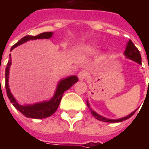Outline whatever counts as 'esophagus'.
Returning <instances> with one entry per match:
<instances>
[{
  "label": "esophagus",
  "mask_w": 149,
  "mask_h": 149,
  "mask_svg": "<svg viewBox=\"0 0 149 149\" xmlns=\"http://www.w3.org/2000/svg\"><path fill=\"white\" fill-rule=\"evenodd\" d=\"M88 72L85 70H82V71L79 72V73H78V78L81 81L85 80L88 77Z\"/></svg>",
  "instance_id": "34e87169"
}]
</instances>
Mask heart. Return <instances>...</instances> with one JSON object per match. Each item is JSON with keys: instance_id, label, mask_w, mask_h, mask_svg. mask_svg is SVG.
Masks as SVG:
<instances>
[{"instance_id": "obj_1", "label": "heart", "mask_w": 149, "mask_h": 149, "mask_svg": "<svg viewBox=\"0 0 149 149\" xmlns=\"http://www.w3.org/2000/svg\"><path fill=\"white\" fill-rule=\"evenodd\" d=\"M93 50V47L91 45H82L80 46L78 48V51L81 52H91Z\"/></svg>"}]
</instances>
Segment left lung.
I'll return each instance as SVG.
<instances>
[{
    "mask_svg": "<svg viewBox=\"0 0 149 149\" xmlns=\"http://www.w3.org/2000/svg\"><path fill=\"white\" fill-rule=\"evenodd\" d=\"M125 55L128 57V58L131 59L132 61H134L137 62L138 64H140L141 65V53L139 52V50L135 46V45L133 44V42L131 40H129V41L127 44V47H126V49H125ZM148 70H149V65H148ZM149 86V85H148ZM87 105L88 107L89 108V104L87 102ZM136 111H134L133 112H132L131 114H129L127 116H125V117H123V118L120 119H117V120H110V119H107L104 118L103 116H101L98 115L97 112H95L94 111H92L91 110V112H92V114L93 116L97 120H101V121L104 122H110V123H116V122H121L123 120H128V118H130L132 116H133Z\"/></svg>",
    "mask_w": 149,
    "mask_h": 149,
    "instance_id": "1",
    "label": "left lung"
}]
</instances>
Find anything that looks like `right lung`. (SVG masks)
Returning a JSON list of instances; mask_svg holds the SVG:
<instances>
[{
  "mask_svg": "<svg viewBox=\"0 0 149 149\" xmlns=\"http://www.w3.org/2000/svg\"><path fill=\"white\" fill-rule=\"evenodd\" d=\"M52 36V33H42L37 36H29V35L25 36L23 38H21L17 43H16L12 47L11 50L16 48L17 46L26 42L28 40L36 39H49ZM10 65H11V59L8 60L7 66L5 68V89H6L7 96H8L10 102L13 103V105L18 111H20L23 115L25 116L26 117H29V118L43 119L52 115L58 108L60 102L63 97L64 92L68 90L72 84H74L76 82L78 81L77 77L76 76L65 78L59 83L55 95L52 100H50L49 101L42 102V103L35 104L33 105H21L20 104H18L17 100L14 99V97H13V95L9 90V88H8V74H9Z\"/></svg>",
  "mask_w": 149,
  "mask_h": 149,
  "instance_id": "right-lung-1",
  "label": "right lung"
}]
</instances>
